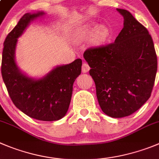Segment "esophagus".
Masks as SVG:
<instances>
[{
    "mask_svg": "<svg viewBox=\"0 0 159 159\" xmlns=\"http://www.w3.org/2000/svg\"><path fill=\"white\" fill-rule=\"evenodd\" d=\"M90 70V66H89V64L87 63H84L81 66V70L83 73H87Z\"/></svg>",
    "mask_w": 159,
    "mask_h": 159,
    "instance_id": "obj_1",
    "label": "esophagus"
}]
</instances>
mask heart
I'll list each match as a JSON object with an SVG mask.
<instances>
[{
	"mask_svg": "<svg viewBox=\"0 0 159 159\" xmlns=\"http://www.w3.org/2000/svg\"><path fill=\"white\" fill-rule=\"evenodd\" d=\"M89 29L87 27L84 28L81 32V35L84 37H86L89 35ZM108 29L107 26H103V25H100V26H97L95 31L93 34V37H92V41L94 44H99L100 43L103 42L107 37L108 36Z\"/></svg>",
	"mask_w": 159,
	"mask_h": 159,
	"instance_id": "heart-1",
	"label": "heart"
}]
</instances>
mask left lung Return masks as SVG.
<instances>
[{
    "label": "left lung",
    "instance_id": "1",
    "mask_svg": "<svg viewBox=\"0 0 159 159\" xmlns=\"http://www.w3.org/2000/svg\"><path fill=\"white\" fill-rule=\"evenodd\" d=\"M117 10L124 18V26L115 42L89 48L83 56L91 67L102 111L118 118L132 115L148 101L158 63L148 30L129 11Z\"/></svg>",
    "mask_w": 159,
    "mask_h": 159
}]
</instances>
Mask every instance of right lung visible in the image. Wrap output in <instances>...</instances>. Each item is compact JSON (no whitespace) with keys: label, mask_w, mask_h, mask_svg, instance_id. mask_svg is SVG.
<instances>
[{"label":"right lung","mask_w":159,"mask_h":159,"mask_svg":"<svg viewBox=\"0 0 159 159\" xmlns=\"http://www.w3.org/2000/svg\"><path fill=\"white\" fill-rule=\"evenodd\" d=\"M46 13H26L19 19L4 42L1 75L15 106L27 116L44 121L61 119L70 103L73 84L81 75L82 61L75 59L59 65L40 78H31L19 69L16 62L18 38L30 23Z\"/></svg>","instance_id":"1"}]
</instances>
